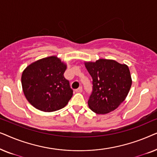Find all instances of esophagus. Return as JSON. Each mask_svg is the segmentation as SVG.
Wrapping results in <instances>:
<instances>
[{"instance_id": "obj_1", "label": "esophagus", "mask_w": 157, "mask_h": 157, "mask_svg": "<svg viewBox=\"0 0 157 157\" xmlns=\"http://www.w3.org/2000/svg\"><path fill=\"white\" fill-rule=\"evenodd\" d=\"M82 91H83V89H82V87L81 86V87H79L78 89L76 90V92H78V93H81Z\"/></svg>"}]
</instances>
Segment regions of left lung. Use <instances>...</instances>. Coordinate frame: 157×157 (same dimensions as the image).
<instances>
[{
	"label": "left lung",
	"mask_w": 157,
	"mask_h": 157,
	"mask_svg": "<svg viewBox=\"0 0 157 157\" xmlns=\"http://www.w3.org/2000/svg\"><path fill=\"white\" fill-rule=\"evenodd\" d=\"M85 67L93 79V91L89 101L90 109L106 114L119 107L126 99L132 79L128 66L111 59L85 61Z\"/></svg>",
	"instance_id": "8db88e82"
}]
</instances>
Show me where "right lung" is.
<instances>
[{"label": "right lung", "mask_w": 157, "mask_h": 157, "mask_svg": "<svg viewBox=\"0 0 157 157\" xmlns=\"http://www.w3.org/2000/svg\"><path fill=\"white\" fill-rule=\"evenodd\" d=\"M66 68V63L57 56L29 64L21 76L23 91L28 101L44 112L65 107L73 96L69 82L63 76Z\"/></svg>", "instance_id": "right-lung-1"}]
</instances>
